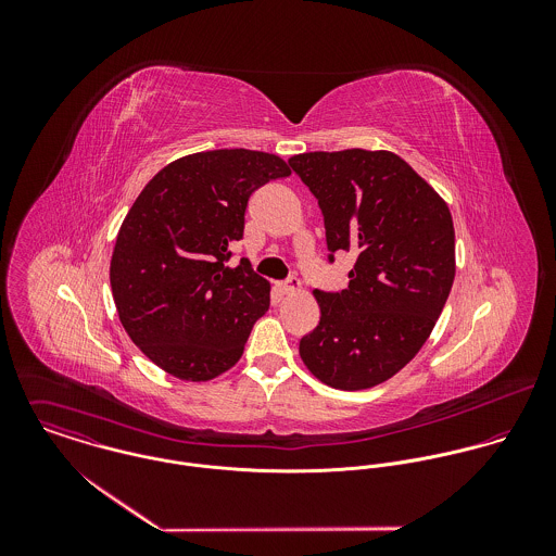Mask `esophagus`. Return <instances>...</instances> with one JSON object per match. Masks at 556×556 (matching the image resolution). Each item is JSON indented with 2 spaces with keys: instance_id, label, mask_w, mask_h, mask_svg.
<instances>
[{
  "instance_id": "esophagus-1",
  "label": "esophagus",
  "mask_w": 556,
  "mask_h": 556,
  "mask_svg": "<svg viewBox=\"0 0 556 556\" xmlns=\"http://www.w3.org/2000/svg\"><path fill=\"white\" fill-rule=\"evenodd\" d=\"M278 291L280 293H298V291H302V282L298 278H291L287 282H278Z\"/></svg>"
}]
</instances>
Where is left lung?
I'll return each instance as SVG.
<instances>
[{
	"mask_svg": "<svg viewBox=\"0 0 556 556\" xmlns=\"http://www.w3.org/2000/svg\"><path fill=\"white\" fill-rule=\"evenodd\" d=\"M289 164L317 197L329 261L338 250L357 256L344 291H315L320 320L300 355L333 390L375 388L417 355L450 298V207L386 150L308 152Z\"/></svg>",
	"mask_w": 556,
	"mask_h": 556,
	"instance_id": "1",
	"label": "left lung"
}]
</instances>
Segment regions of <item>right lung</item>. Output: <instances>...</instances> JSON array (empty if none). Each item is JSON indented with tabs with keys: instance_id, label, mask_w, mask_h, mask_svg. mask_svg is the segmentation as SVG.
Returning a JSON list of instances; mask_svg holds the SVG:
<instances>
[{
	"instance_id": "obj_1",
	"label": "right lung",
	"mask_w": 556,
	"mask_h": 556,
	"mask_svg": "<svg viewBox=\"0 0 556 556\" xmlns=\"http://www.w3.org/2000/svg\"><path fill=\"white\" fill-rule=\"evenodd\" d=\"M289 164L252 150L175 160L132 203L111 256V291L130 340L164 372L210 381L238 364L269 282L248 258L229 267L243 238L250 194L289 177Z\"/></svg>"
}]
</instances>
